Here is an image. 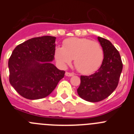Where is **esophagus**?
<instances>
[{
  "label": "esophagus",
  "instance_id": "1",
  "mask_svg": "<svg viewBox=\"0 0 134 134\" xmlns=\"http://www.w3.org/2000/svg\"><path fill=\"white\" fill-rule=\"evenodd\" d=\"M65 75H66V76H72L74 75V73L68 72H66L65 73Z\"/></svg>",
  "mask_w": 134,
  "mask_h": 134
}]
</instances>
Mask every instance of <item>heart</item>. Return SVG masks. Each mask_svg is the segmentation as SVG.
Wrapping results in <instances>:
<instances>
[{
  "label": "heart",
  "mask_w": 134,
  "mask_h": 134,
  "mask_svg": "<svg viewBox=\"0 0 134 134\" xmlns=\"http://www.w3.org/2000/svg\"><path fill=\"white\" fill-rule=\"evenodd\" d=\"M57 62L62 67L70 64L74 59L76 68L80 73L88 74L99 68L103 60V50L100 43L88 38L71 37L55 50Z\"/></svg>",
  "instance_id": "heart-1"
}]
</instances>
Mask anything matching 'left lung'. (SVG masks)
I'll list each match as a JSON object with an SVG mask.
<instances>
[{
	"label": "left lung",
	"mask_w": 134,
	"mask_h": 134,
	"mask_svg": "<svg viewBox=\"0 0 134 134\" xmlns=\"http://www.w3.org/2000/svg\"><path fill=\"white\" fill-rule=\"evenodd\" d=\"M97 38L103 50L102 64L94 74L81 76L77 89L79 97L89 102H99L108 97L117 88L123 69L120 54L114 46L106 39Z\"/></svg>",
	"instance_id": "1"
}]
</instances>
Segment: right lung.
Here are the masks:
<instances>
[{
  "label": "right lung",
  "mask_w": 134,
  "mask_h": 134,
  "mask_svg": "<svg viewBox=\"0 0 134 134\" xmlns=\"http://www.w3.org/2000/svg\"><path fill=\"white\" fill-rule=\"evenodd\" d=\"M55 37H34L17 46L9 60V82L20 95L31 100L51 94L64 78L65 71L52 63Z\"/></svg>",
  "instance_id": "add662e5"
}]
</instances>
